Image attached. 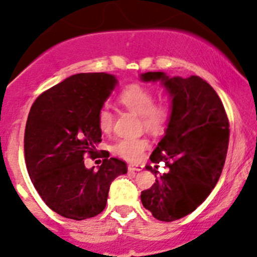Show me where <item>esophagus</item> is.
<instances>
[{
    "instance_id": "1",
    "label": "esophagus",
    "mask_w": 257,
    "mask_h": 257,
    "mask_svg": "<svg viewBox=\"0 0 257 257\" xmlns=\"http://www.w3.org/2000/svg\"><path fill=\"white\" fill-rule=\"evenodd\" d=\"M129 172H140V170H143V167L140 166H135V164H131V166L128 167Z\"/></svg>"
}]
</instances>
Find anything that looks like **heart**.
<instances>
[{"instance_id":"b5f03b06","label":"heart","mask_w":257,"mask_h":257,"mask_svg":"<svg viewBox=\"0 0 257 257\" xmlns=\"http://www.w3.org/2000/svg\"><path fill=\"white\" fill-rule=\"evenodd\" d=\"M119 101L133 113L138 114L141 123L149 131H159L167 123L169 116V108L167 105H155V94L149 88L140 84H131L122 90ZM113 123V114L107 107L99 112V126L102 132H108ZM147 147V140L141 138H125L119 140L114 146V151L120 157L128 161L137 162L143 157Z\"/></svg>"}]
</instances>
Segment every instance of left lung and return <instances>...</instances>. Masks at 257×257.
I'll return each instance as SVG.
<instances>
[{"mask_svg": "<svg viewBox=\"0 0 257 257\" xmlns=\"http://www.w3.org/2000/svg\"><path fill=\"white\" fill-rule=\"evenodd\" d=\"M143 82H159L170 98L164 137L151 162H164L169 172L141 192V203L159 221L179 220L196 210L219 181L228 149L229 124L222 102L198 76L169 77L164 72L141 73Z\"/></svg>", "mask_w": 257, "mask_h": 257, "instance_id": "obj_1", "label": "left lung"}]
</instances>
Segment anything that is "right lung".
Masks as SVG:
<instances>
[{"label":"right lung","instance_id":"add662e5","mask_svg":"<svg viewBox=\"0 0 257 257\" xmlns=\"http://www.w3.org/2000/svg\"><path fill=\"white\" fill-rule=\"evenodd\" d=\"M118 81L105 72L77 73L46 90L31 106L25 126V162L35 188L53 211L71 220L99 215L111 182L126 174L117 158L98 152L99 112ZM105 157L95 171L84 155Z\"/></svg>","mask_w":257,"mask_h":257}]
</instances>
